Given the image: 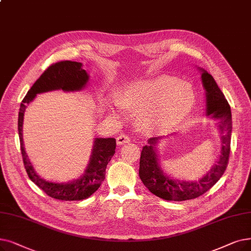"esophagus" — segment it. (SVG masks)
Wrapping results in <instances>:
<instances>
[{"mask_svg": "<svg viewBox=\"0 0 251 251\" xmlns=\"http://www.w3.org/2000/svg\"><path fill=\"white\" fill-rule=\"evenodd\" d=\"M130 141V137L127 134H121L117 137V144L118 145H124Z\"/></svg>", "mask_w": 251, "mask_h": 251, "instance_id": "esophagus-1", "label": "esophagus"}]
</instances>
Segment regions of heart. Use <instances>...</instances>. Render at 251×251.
Masks as SVG:
<instances>
[{"instance_id": "1", "label": "heart", "mask_w": 251, "mask_h": 251, "mask_svg": "<svg viewBox=\"0 0 251 251\" xmlns=\"http://www.w3.org/2000/svg\"><path fill=\"white\" fill-rule=\"evenodd\" d=\"M196 94L190 83L161 75L138 81L117 94V103L128 112H139V122L155 131L179 125L193 110Z\"/></svg>"}]
</instances>
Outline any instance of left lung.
I'll list each match as a JSON object with an SVG mask.
<instances>
[{"label":"left lung","mask_w":251,"mask_h":251,"mask_svg":"<svg viewBox=\"0 0 251 251\" xmlns=\"http://www.w3.org/2000/svg\"><path fill=\"white\" fill-rule=\"evenodd\" d=\"M202 83L206 91L207 115L220 119L222 151L219 161L199 181H180L172 179L162 171L154 149L161 137H151L150 146L144 147L139 161V177L151 193L167 201H184L198 198L210 190L225 173L231 150L232 115L231 107L213 77L203 70Z\"/></svg>","instance_id":"8db88e82"}]
</instances>
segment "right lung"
<instances>
[{
    "mask_svg": "<svg viewBox=\"0 0 251 251\" xmlns=\"http://www.w3.org/2000/svg\"><path fill=\"white\" fill-rule=\"evenodd\" d=\"M89 75L82 69V63L62 60L51 64L31 86L20 104L18 114V134L20 150L25 171L32 182L44 191L49 197L61 201L87 199L99 190L105 177V168L116 152L115 138H95L92 155L83 176L68 183H53L41 178L32 168L25 151L23 141V123L26 105L39 93L62 89L63 91L81 90L88 82Z\"/></svg>",
    "mask_w": 251,
    "mask_h": 251,
    "instance_id": "add662e5",
    "label": "right lung"
}]
</instances>
